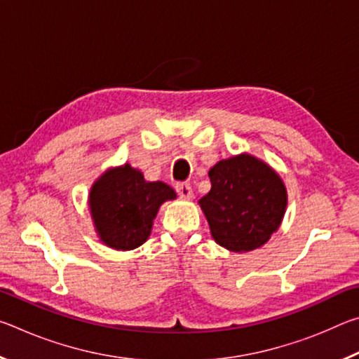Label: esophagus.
<instances>
[{"label":"esophagus","mask_w":359,"mask_h":359,"mask_svg":"<svg viewBox=\"0 0 359 359\" xmlns=\"http://www.w3.org/2000/svg\"><path fill=\"white\" fill-rule=\"evenodd\" d=\"M175 191L179 193V196L187 198V199H190L193 196V190L190 184H185V182H179V184H175Z\"/></svg>","instance_id":"34e87169"}]
</instances>
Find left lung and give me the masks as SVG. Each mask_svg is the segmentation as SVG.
<instances>
[{
  "label": "left lung",
  "mask_w": 359,
  "mask_h": 359,
  "mask_svg": "<svg viewBox=\"0 0 359 359\" xmlns=\"http://www.w3.org/2000/svg\"><path fill=\"white\" fill-rule=\"evenodd\" d=\"M210 191L199 199L210 234L229 252H250L276 233L287 209V188L274 169L248 154L218 161Z\"/></svg>",
  "instance_id": "1"
}]
</instances>
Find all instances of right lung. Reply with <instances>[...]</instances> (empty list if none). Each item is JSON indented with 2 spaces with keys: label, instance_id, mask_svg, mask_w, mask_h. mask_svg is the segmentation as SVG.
<instances>
[{
  "label": "right lung",
  "instance_id": "1",
  "mask_svg": "<svg viewBox=\"0 0 359 359\" xmlns=\"http://www.w3.org/2000/svg\"><path fill=\"white\" fill-rule=\"evenodd\" d=\"M163 182H147L141 171L123 165L107 169L90 190V214L102 244L133 250L149 239L160 205L175 199Z\"/></svg>",
  "mask_w": 359,
  "mask_h": 359
}]
</instances>
